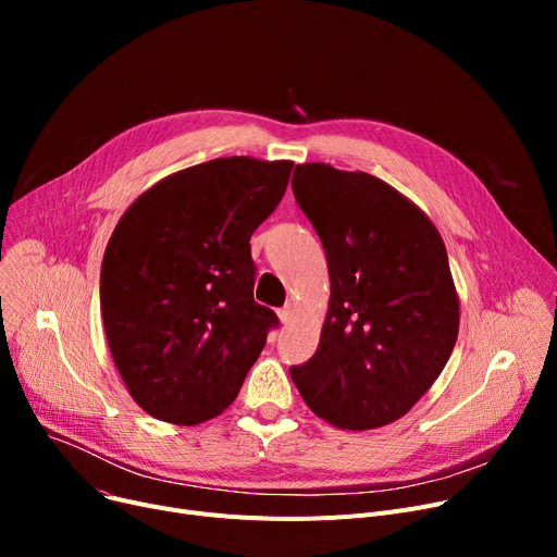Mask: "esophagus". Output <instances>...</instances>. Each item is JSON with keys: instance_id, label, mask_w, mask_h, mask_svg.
<instances>
[{"instance_id": "esophagus-1", "label": "esophagus", "mask_w": 557, "mask_h": 557, "mask_svg": "<svg viewBox=\"0 0 557 557\" xmlns=\"http://www.w3.org/2000/svg\"><path fill=\"white\" fill-rule=\"evenodd\" d=\"M294 311H296V309H294V305H290V302L277 311V315H280V320H282L284 325L290 323V320H294Z\"/></svg>"}]
</instances>
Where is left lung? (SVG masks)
Returning <instances> with one entry per match:
<instances>
[{
	"mask_svg": "<svg viewBox=\"0 0 557 557\" xmlns=\"http://www.w3.org/2000/svg\"><path fill=\"white\" fill-rule=\"evenodd\" d=\"M290 185L332 284L315 355L290 379L330 424L386 426L433 386L458 338L445 242L413 200L370 173L307 162Z\"/></svg>",
	"mask_w": 557,
	"mask_h": 557,
	"instance_id": "obj_1",
	"label": "left lung"
}]
</instances>
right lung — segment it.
Wrapping results in <instances>:
<instances>
[{"label":"right lung","instance_id":"add662e5","mask_svg":"<svg viewBox=\"0 0 557 557\" xmlns=\"http://www.w3.org/2000/svg\"><path fill=\"white\" fill-rule=\"evenodd\" d=\"M294 162L216 158L175 171L124 212L101 267L112 361L146 413L181 426L221 416L277 315L255 302L250 234Z\"/></svg>","mask_w":557,"mask_h":557}]
</instances>
